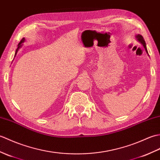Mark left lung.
I'll return each instance as SVG.
<instances>
[{
  "mask_svg": "<svg viewBox=\"0 0 160 160\" xmlns=\"http://www.w3.org/2000/svg\"><path fill=\"white\" fill-rule=\"evenodd\" d=\"M136 37H137L138 40L139 41V42H140L141 43H142V45L144 46V48H145V50H146L147 52L148 53V52H147V47H146V43H145V41H144V40L143 37L141 35H138Z\"/></svg>",
  "mask_w": 160,
  "mask_h": 160,
  "instance_id": "obj_1",
  "label": "left lung"
}]
</instances>
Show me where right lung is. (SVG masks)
<instances>
[{
    "label": "right lung",
    "mask_w": 160,
    "mask_h": 160,
    "mask_svg": "<svg viewBox=\"0 0 160 160\" xmlns=\"http://www.w3.org/2000/svg\"><path fill=\"white\" fill-rule=\"evenodd\" d=\"M24 42V38H22V40H20V42H19V44H18V48L16 49V53H15V55H16V53H17V52H18V49H19V48L20 47H21V44H22V43H23V42Z\"/></svg>",
    "instance_id": "right-lung-1"
}]
</instances>
